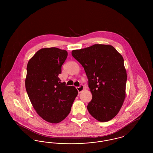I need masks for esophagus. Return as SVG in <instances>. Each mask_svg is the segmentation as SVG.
Masks as SVG:
<instances>
[{
  "label": "esophagus",
  "instance_id": "34e87169",
  "mask_svg": "<svg viewBox=\"0 0 153 153\" xmlns=\"http://www.w3.org/2000/svg\"><path fill=\"white\" fill-rule=\"evenodd\" d=\"M76 88H77V91H78V92L80 94V93H81V92L84 90V85H80L79 87H76Z\"/></svg>",
  "mask_w": 153,
  "mask_h": 153
}]
</instances>
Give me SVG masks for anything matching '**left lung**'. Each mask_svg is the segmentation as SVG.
<instances>
[{
    "mask_svg": "<svg viewBox=\"0 0 153 153\" xmlns=\"http://www.w3.org/2000/svg\"><path fill=\"white\" fill-rule=\"evenodd\" d=\"M72 55L84 69L92 99L89 114L99 122L113 119L126 96L127 73L122 55L111 45L95 44L74 50Z\"/></svg>",
    "mask_w": 153,
    "mask_h": 153,
    "instance_id": "1",
    "label": "left lung"
}]
</instances>
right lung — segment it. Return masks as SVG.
<instances>
[{"mask_svg": "<svg viewBox=\"0 0 153 153\" xmlns=\"http://www.w3.org/2000/svg\"><path fill=\"white\" fill-rule=\"evenodd\" d=\"M68 52L57 48L41 49L28 62L26 89L34 108L45 120L57 123L71 112L78 91L61 82L58 75Z\"/></svg>", "mask_w": 153, "mask_h": 153, "instance_id": "add662e5", "label": "right lung"}]
</instances>
